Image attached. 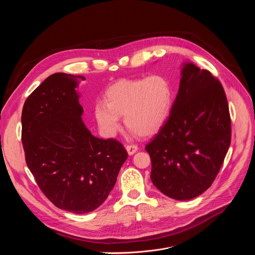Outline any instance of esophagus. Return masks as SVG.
<instances>
[{
    "instance_id": "1",
    "label": "esophagus",
    "mask_w": 255,
    "mask_h": 255,
    "mask_svg": "<svg viewBox=\"0 0 255 255\" xmlns=\"http://www.w3.org/2000/svg\"><path fill=\"white\" fill-rule=\"evenodd\" d=\"M125 148H126V150H127V152H128L129 155H133V154L138 150V146H137V145H134V144L126 145Z\"/></svg>"
}]
</instances>
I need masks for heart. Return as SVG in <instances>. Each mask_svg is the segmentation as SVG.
Instances as JSON below:
<instances>
[{"label":"heart","mask_w":255,"mask_h":255,"mask_svg":"<svg viewBox=\"0 0 255 255\" xmlns=\"http://www.w3.org/2000/svg\"><path fill=\"white\" fill-rule=\"evenodd\" d=\"M173 100L172 83L164 75L121 80L105 92V102L95 104L94 118L106 137H113L119 131L120 117H124L127 128L148 137L165 124Z\"/></svg>","instance_id":"heart-1"}]
</instances>
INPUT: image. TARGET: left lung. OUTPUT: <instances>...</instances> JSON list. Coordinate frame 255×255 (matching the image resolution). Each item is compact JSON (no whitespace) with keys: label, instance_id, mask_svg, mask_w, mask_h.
Wrapping results in <instances>:
<instances>
[{"label":"left lung","instance_id":"left-lung-1","mask_svg":"<svg viewBox=\"0 0 255 255\" xmlns=\"http://www.w3.org/2000/svg\"><path fill=\"white\" fill-rule=\"evenodd\" d=\"M168 119L145 146L152 184L165 196L187 201L208 190L231 142L224 89L209 70L185 62Z\"/></svg>","mask_w":255,"mask_h":255}]
</instances>
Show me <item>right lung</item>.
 Returning <instances> with one entry per match:
<instances>
[{
    "label": "right lung",
    "instance_id": "add662e5",
    "mask_svg": "<svg viewBox=\"0 0 255 255\" xmlns=\"http://www.w3.org/2000/svg\"><path fill=\"white\" fill-rule=\"evenodd\" d=\"M82 76H49L25 101L22 143L28 168L54 206L75 214L96 210L114 188L128 157L116 139L92 135L77 92Z\"/></svg>",
    "mask_w": 255,
    "mask_h": 255
}]
</instances>
